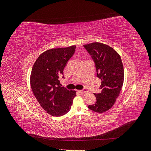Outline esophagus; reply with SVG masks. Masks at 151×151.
I'll return each instance as SVG.
<instances>
[{"instance_id": "esophagus-1", "label": "esophagus", "mask_w": 151, "mask_h": 151, "mask_svg": "<svg viewBox=\"0 0 151 151\" xmlns=\"http://www.w3.org/2000/svg\"><path fill=\"white\" fill-rule=\"evenodd\" d=\"M78 92L80 93L83 94V93H85L87 92V89H84L83 90H78Z\"/></svg>"}]
</instances>
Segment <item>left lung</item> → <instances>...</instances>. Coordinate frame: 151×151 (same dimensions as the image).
Segmentation results:
<instances>
[{
  "label": "left lung",
  "mask_w": 151,
  "mask_h": 151,
  "mask_svg": "<svg viewBox=\"0 0 151 151\" xmlns=\"http://www.w3.org/2000/svg\"><path fill=\"white\" fill-rule=\"evenodd\" d=\"M96 68L97 77L101 80L100 93L94 94L96 102L88 108L96 113L109 110L119 96L124 81V70L120 55L115 50L102 43L84 45Z\"/></svg>",
  "instance_id": "left-lung-1"
}]
</instances>
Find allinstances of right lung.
Returning a JSON list of instances; mask_svg holds the SVG:
<instances>
[{"mask_svg":"<svg viewBox=\"0 0 151 151\" xmlns=\"http://www.w3.org/2000/svg\"><path fill=\"white\" fill-rule=\"evenodd\" d=\"M75 50V45L49 49L40 55L32 68L30 76L32 91L40 106L50 115H65L70 109L76 96V91L60 87L58 80Z\"/></svg>","mask_w":151,"mask_h":151,"instance_id":"add662e5","label":"right lung"}]
</instances>
